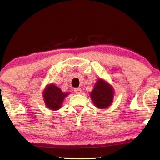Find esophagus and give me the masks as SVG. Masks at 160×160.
<instances>
[{
  "label": "esophagus",
  "mask_w": 160,
  "mask_h": 160,
  "mask_svg": "<svg viewBox=\"0 0 160 160\" xmlns=\"http://www.w3.org/2000/svg\"><path fill=\"white\" fill-rule=\"evenodd\" d=\"M74 92L76 94H80L82 92V89L80 88H75L74 89Z\"/></svg>",
  "instance_id": "1"
}]
</instances>
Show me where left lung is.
I'll return each instance as SVG.
<instances>
[{"label":"left lung","mask_w":160,"mask_h":160,"mask_svg":"<svg viewBox=\"0 0 160 160\" xmlns=\"http://www.w3.org/2000/svg\"><path fill=\"white\" fill-rule=\"evenodd\" d=\"M113 94L114 91L112 86L99 78L91 92L90 97L94 106L99 109H106L112 104Z\"/></svg>","instance_id":"left-lung-1"}]
</instances>
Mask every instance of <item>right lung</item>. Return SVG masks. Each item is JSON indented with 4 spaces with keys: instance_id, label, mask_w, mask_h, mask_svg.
<instances>
[{
    "instance_id": "obj_1",
    "label": "right lung",
    "mask_w": 160,
    "mask_h": 160,
    "mask_svg": "<svg viewBox=\"0 0 160 160\" xmlns=\"http://www.w3.org/2000/svg\"><path fill=\"white\" fill-rule=\"evenodd\" d=\"M68 94V92H63L61 89L54 84H50L44 89L43 97L46 106L51 110L56 111L61 107L65 97Z\"/></svg>"
}]
</instances>
